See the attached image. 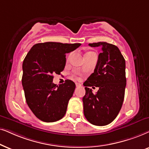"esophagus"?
Returning a JSON list of instances; mask_svg holds the SVG:
<instances>
[{
  "label": "esophagus",
  "mask_w": 149,
  "mask_h": 149,
  "mask_svg": "<svg viewBox=\"0 0 149 149\" xmlns=\"http://www.w3.org/2000/svg\"><path fill=\"white\" fill-rule=\"evenodd\" d=\"M76 86H77V87H78V86H81V84H79V83H76Z\"/></svg>",
  "instance_id": "obj_1"
}]
</instances>
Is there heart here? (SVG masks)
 <instances>
[{"instance_id": "obj_1", "label": "heart", "mask_w": 149, "mask_h": 149, "mask_svg": "<svg viewBox=\"0 0 149 149\" xmlns=\"http://www.w3.org/2000/svg\"><path fill=\"white\" fill-rule=\"evenodd\" d=\"M87 53H92V52H87Z\"/></svg>"}]
</instances>
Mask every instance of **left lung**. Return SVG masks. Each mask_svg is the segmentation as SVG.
<instances>
[{"label":"left lung","instance_id":"8db88e82","mask_svg":"<svg viewBox=\"0 0 149 149\" xmlns=\"http://www.w3.org/2000/svg\"><path fill=\"white\" fill-rule=\"evenodd\" d=\"M102 47L96 67L84 83V114L91 124L104 126L112 123L121 109L126 86L125 61L116 45L107 42L89 43ZM99 87L93 94L89 86Z\"/></svg>","mask_w":149,"mask_h":149}]
</instances>
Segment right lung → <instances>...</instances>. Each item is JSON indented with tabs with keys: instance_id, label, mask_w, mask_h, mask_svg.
<instances>
[{
	"instance_id": "add662e5",
	"label": "right lung",
	"mask_w": 149,
	"mask_h": 149,
	"mask_svg": "<svg viewBox=\"0 0 149 149\" xmlns=\"http://www.w3.org/2000/svg\"><path fill=\"white\" fill-rule=\"evenodd\" d=\"M81 43H39L33 45L22 64V84L28 106L36 117L44 122L60 120L66 113L67 105L76 84L67 80L57 86L54 76L60 74L66 63V54Z\"/></svg>"
}]
</instances>
